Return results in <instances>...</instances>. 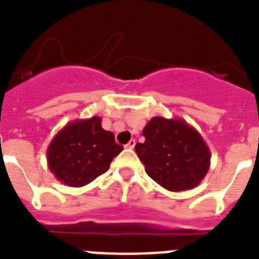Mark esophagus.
Here are the masks:
<instances>
[{"mask_svg": "<svg viewBox=\"0 0 259 259\" xmlns=\"http://www.w3.org/2000/svg\"><path fill=\"white\" fill-rule=\"evenodd\" d=\"M134 146H136V140H130L129 143L126 145V147H127V149H134Z\"/></svg>", "mask_w": 259, "mask_h": 259, "instance_id": "1", "label": "esophagus"}]
</instances>
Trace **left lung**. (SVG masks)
<instances>
[{
	"label": "left lung",
	"instance_id": "1",
	"mask_svg": "<svg viewBox=\"0 0 259 259\" xmlns=\"http://www.w3.org/2000/svg\"><path fill=\"white\" fill-rule=\"evenodd\" d=\"M136 151L154 182L172 192L192 190L210 166V151L195 127L182 118L153 117Z\"/></svg>",
	"mask_w": 259,
	"mask_h": 259
}]
</instances>
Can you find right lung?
I'll return each mask as SVG.
<instances>
[{"instance_id": "right-lung-1", "label": "right lung", "mask_w": 259, "mask_h": 259, "mask_svg": "<svg viewBox=\"0 0 259 259\" xmlns=\"http://www.w3.org/2000/svg\"><path fill=\"white\" fill-rule=\"evenodd\" d=\"M123 150L114 134L104 130L101 118L75 119L55 134L47 147V164L56 179L69 187H82L106 172Z\"/></svg>"}]
</instances>
